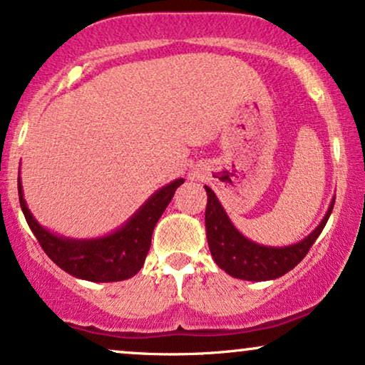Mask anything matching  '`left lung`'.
I'll list each match as a JSON object with an SVG mask.
<instances>
[{"label": "left lung", "instance_id": "1", "mask_svg": "<svg viewBox=\"0 0 365 365\" xmlns=\"http://www.w3.org/2000/svg\"><path fill=\"white\" fill-rule=\"evenodd\" d=\"M205 190L208 197L205 210L207 242L213 260L228 275L250 282L274 280L292 270L307 255L310 247L324 230L335 202L332 198L327 213L304 240L292 245L270 247L255 244L242 235L228 218L212 188L205 187Z\"/></svg>", "mask_w": 365, "mask_h": 365}]
</instances>
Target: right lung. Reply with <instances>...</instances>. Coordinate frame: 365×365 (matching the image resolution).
Returning a JSON list of instances; mask_svg holds the SVG:
<instances>
[{"instance_id":"obj_1","label":"right lung","mask_w":365,"mask_h":365,"mask_svg":"<svg viewBox=\"0 0 365 365\" xmlns=\"http://www.w3.org/2000/svg\"><path fill=\"white\" fill-rule=\"evenodd\" d=\"M185 182L177 178L153 193L123 225L98 239H70L38 223L23 197L18 177L19 205L31 232L45 254L68 274L90 282H120L137 275L152 244V233L177 188Z\"/></svg>"}]
</instances>
